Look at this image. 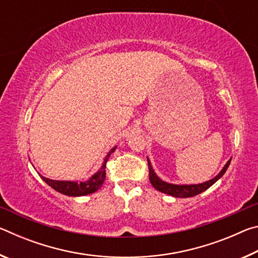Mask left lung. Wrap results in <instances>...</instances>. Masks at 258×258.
<instances>
[{"label": "left lung", "instance_id": "1", "mask_svg": "<svg viewBox=\"0 0 258 258\" xmlns=\"http://www.w3.org/2000/svg\"><path fill=\"white\" fill-rule=\"evenodd\" d=\"M231 163V159L225 164L223 169L218 173V175H216L212 180H209L205 183H202V184H194V185H175V184H169V183H166L164 181H161L160 178L156 175L154 169H152L151 165L149 163V159H148V168H149V180L151 182L152 186L155 187L156 190H158L160 192H164V194L171 195L173 197H177V198H187V197H194V196H197L199 194H202L203 191L207 190L209 186H212L214 183H215L218 178L222 177L224 175V173L228 169L229 165Z\"/></svg>", "mask_w": 258, "mask_h": 258}]
</instances>
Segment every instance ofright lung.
<instances>
[{
    "instance_id": "obj_1",
    "label": "right lung",
    "mask_w": 258,
    "mask_h": 258,
    "mask_svg": "<svg viewBox=\"0 0 258 258\" xmlns=\"http://www.w3.org/2000/svg\"><path fill=\"white\" fill-rule=\"evenodd\" d=\"M116 147L112 148V149L108 152L106 158L102 164V167L100 171H98L94 175L90 178L89 181L86 182H72V181H54L50 180V178L43 177V181H44L47 185H50L52 189L55 191L60 192V194L66 195V196H72V197H78V196H85L93 194L94 191L99 190L100 187L102 186L104 180H106V167H107V161L109 157L115 151Z\"/></svg>"
}]
</instances>
